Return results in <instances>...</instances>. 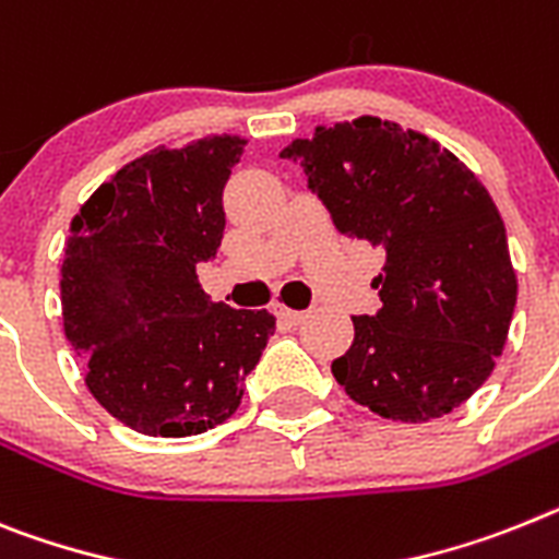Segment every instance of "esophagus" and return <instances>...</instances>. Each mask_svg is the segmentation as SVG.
<instances>
[{
    "mask_svg": "<svg viewBox=\"0 0 559 559\" xmlns=\"http://www.w3.org/2000/svg\"><path fill=\"white\" fill-rule=\"evenodd\" d=\"M274 313L280 319H283V322H288V325H299V322H302V319L308 317V313H305V311H290V308H285V305H276Z\"/></svg>",
    "mask_w": 559,
    "mask_h": 559,
    "instance_id": "obj_1",
    "label": "esophagus"
}]
</instances>
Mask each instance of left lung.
Instances as JSON below:
<instances>
[{
    "label": "left lung",
    "mask_w": 559,
    "mask_h": 559,
    "mask_svg": "<svg viewBox=\"0 0 559 559\" xmlns=\"http://www.w3.org/2000/svg\"><path fill=\"white\" fill-rule=\"evenodd\" d=\"M280 157L302 166L338 231L388 254L381 308L353 317L350 350L331 365L338 384L393 421L461 407L495 370L518 302L484 183L432 138L373 116L317 127Z\"/></svg>",
    "instance_id": "1"
}]
</instances>
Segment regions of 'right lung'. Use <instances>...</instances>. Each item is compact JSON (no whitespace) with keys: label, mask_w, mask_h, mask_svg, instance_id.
Returning a JSON list of instances; mask_svg holds the SVG:
<instances>
[{"label":"right lung","mask_w":559,"mask_h":559,"mask_svg":"<svg viewBox=\"0 0 559 559\" xmlns=\"http://www.w3.org/2000/svg\"><path fill=\"white\" fill-rule=\"evenodd\" d=\"M242 146L237 135L157 146L70 223L64 333L95 402L143 436H198L231 418L274 333L269 311L212 302L198 283V262L221 248L223 189Z\"/></svg>","instance_id":"add662e5"}]
</instances>
